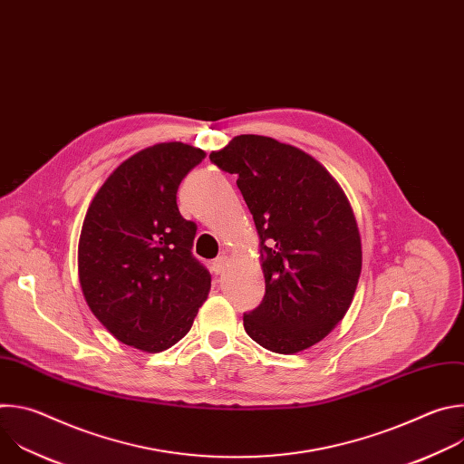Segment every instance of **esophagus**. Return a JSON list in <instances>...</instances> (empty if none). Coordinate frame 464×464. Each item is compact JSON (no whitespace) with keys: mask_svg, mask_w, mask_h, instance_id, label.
Instances as JSON below:
<instances>
[{"mask_svg":"<svg viewBox=\"0 0 464 464\" xmlns=\"http://www.w3.org/2000/svg\"><path fill=\"white\" fill-rule=\"evenodd\" d=\"M226 264H227V256H226V255L217 256V258L213 260V270H215L217 274H222L224 268H226Z\"/></svg>","mask_w":464,"mask_h":464,"instance_id":"obj_1","label":"esophagus"}]
</instances>
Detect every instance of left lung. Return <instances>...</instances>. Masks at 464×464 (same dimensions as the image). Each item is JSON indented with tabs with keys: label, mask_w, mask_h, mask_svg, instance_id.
I'll return each instance as SVG.
<instances>
[{
	"label": "left lung",
	"mask_w": 464,
	"mask_h": 464,
	"mask_svg": "<svg viewBox=\"0 0 464 464\" xmlns=\"http://www.w3.org/2000/svg\"><path fill=\"white\" fill-rule=\"evenodd\" d=\"M209 160L253 215L266 294L244 315L247 336L279 354L319 343L345 317L362 274V238L340 183L317 160L274 138H233Z\"/></svg>",
	"instance_id": "obj_1"
}]
</instances>
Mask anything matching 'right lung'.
<instances>
[{"label":"right lung","instance_id":"right-lung-1","mask_svg":"<svg viewBox=\"0 0 464 464\" xmlns=\"http://www.w3.org/2000/svg\"><path fill=\"white\" fill-rule=\"evenodd\" d=\"M206 158L181 141L124 160L101 185L79 238V281L93 315L124 345L161 353L178 343L211 290L192 253L196 224L176 192Z\"/></svg>","mask_w":464,"mask_h":464}]
</instances>
